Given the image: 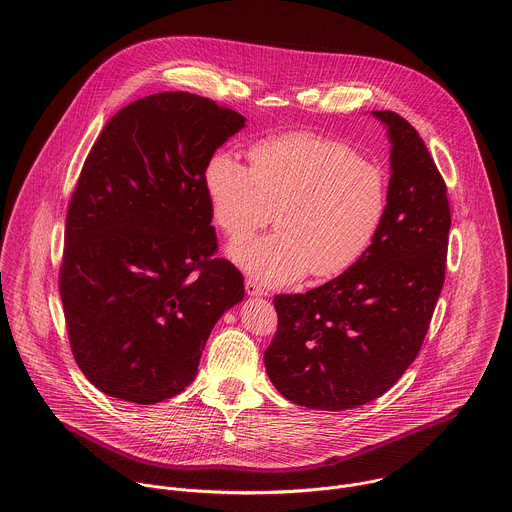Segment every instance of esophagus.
Masks as SVG:
<instances>
[{"label": "esophagus", "mask_w": 512, "mask_h": 512, "mask_svg": "<svg viewBox=\"0 0 512 512\" xmlns=\"http://www.w3.org/2000/svg\"><path fill=\"white\" fill-rule=\"evenodd\" d=\"M245 289H247L249 295H265V287L259 285V283H257L255 279H251V277L245 279Z\"/></svg>", "instance_id": "1"}]
</instances>
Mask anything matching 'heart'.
Instances as JSON below:
<instances>
[{
  "mask_svg": "<svg viewBox=\"0 0 512 512\" xmlns=\"http://www.w3.org/2000/svg\"><path fill=\"white\" fill-rule=\"evenodd\" d=\"M203 181L213 219L231 241H247L275 217L277 231L233 247V257L269 285L307 271L317 279L346 273L368 253L390 211L382 164L346 140L307 130L253 142L249 166L217 150Z\"/></svg>",
  "mask_w": 512,
  "mask_h": 512,
  "instance_id": "b5f03b06",
  "label": "heart"
}]
</instances>
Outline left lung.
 Returning a JSON list of instances; mask_svg holds the SVG:
<instances>
[{
	"label": "left lung",
	"instance_id": "8db88e82",
	"mask_svg": "<svg viewBox=\"0 0 512 512\" xmlns=\"http://www.w3.org/2000/svg\"><path fill=\"white\" fill-rule=\"evenodd\" d=\"M392 140L390 211L368 253L305 293L273 297L265 350L273 386L293 404L348 410L388 392L416 360L446 275V183L418 130L374 110Z\"/></svg>",
	"mask_w": 512,
	"mask_h": 512
}]
</instances>
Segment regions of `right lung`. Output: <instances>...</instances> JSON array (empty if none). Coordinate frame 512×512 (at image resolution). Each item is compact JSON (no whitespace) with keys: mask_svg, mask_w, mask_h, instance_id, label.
<instances>
[{"mask_svg":"<svg viewBox=\"0 0 512 512\" xmlns=\"http://www.w3.org/2000/svg\"><path fill=\"white\" fill-rule=\"evenodd\" d=\"M245 118L191 92L116 112L68 203L58 287L70 348L104 394L156 404L195 378L207 337L245 295L217 257L205 191L209 156Z\"/></svg>","mask_w":512,"mask_h":512,"instance_id":"1","label":"right lung"}]
</instances>
